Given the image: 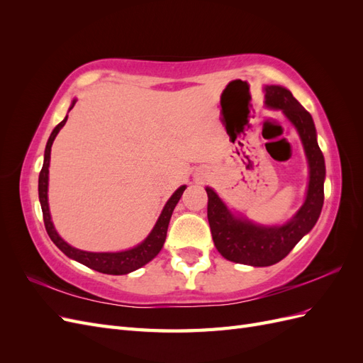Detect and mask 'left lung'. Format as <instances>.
<instances>
[{
  "mask_svg": "<svg viewBox=\"0 0 363 363\" xmlns=\"http://www.w3.org/2000/svg\"><path fill=\"white\" fill-rule=\"evenodd\" d=\"M265 104L280 108L303 142L309 162V186L300 211L286 224L263 227L235 216L213 189L206 188L207 219L216 250L230 262L251 267H269L286 257L300 239L313 228L324 204L325 163L318 147L311 113L295 100L291 91L276 84L265 86Z\"/></svg>",
  "mask_w": 363,
  "mask_h": 363,
  "instance_id": "1",
  "label": "left lung"
}]
</instances>
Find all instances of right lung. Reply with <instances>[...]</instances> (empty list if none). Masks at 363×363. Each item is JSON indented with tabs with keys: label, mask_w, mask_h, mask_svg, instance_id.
<instances>
[{
	"label": "right lung",
	"mask_w": 363,
	"mask_h": 363,
	"mask_svg": "<svg viewBox=\"0 0 363 363\" xmlns=\"http://www.w3.org/2000/svg\"><path fill=\"white\" fill-rule=\"evenodd\" d=\"M75 101L77 100L72 101L69 111L74 107ZM67 119H68V115L60 124L56 125V128H54L52 133L50 135V139L45 147V155H43V164L39 174V201L42 207L43 224H45L47 233L60 251H63L68 257L83 263V265H86L87 268L95 269L103 274H112V276H123V274L136 271L140 267L147 265L150 260H152L159 255V251L164 244V239H167L171 215L174 212L175 206H177L179 200L182 199L186 186H180V188L172 194L171 199L167 201V204H164L155 228L151 230V233L145 238L144 242H140L138 247L125 250V251H119V252H89V251L77 250L71 247L69 244L65 242L56 232V228H54L51 215H50V207H48V172H50L48 168H50V159H51V145L60 131V128L65 125V123H67Z\"/></svg>",
	"instance_id": "obj_1"
}]
</instances>
